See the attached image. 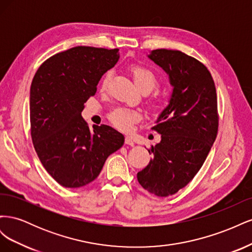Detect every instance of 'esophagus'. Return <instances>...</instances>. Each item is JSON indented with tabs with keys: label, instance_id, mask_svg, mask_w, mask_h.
<instances>
[{
	"label": "esophagus",
	"instance_id": "1",
	"mask_svg": "<svg viewBox=\"0 0 252 252\" xmlns=\"http://www.w3.org/2000/svg\"><path fill=\"white\" fill-rule=\"evenodd\" d=\"M125 144L129 145V146H134V142H133L131 136H129V135L126 136V138H125Z\"/></svg>",
	"mask_w": 252,
	"mask_h": 252
}]
</instances>
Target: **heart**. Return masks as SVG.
Instances as JSON below:
<instances>
[{
	"label": "heart",
	"instance_id": "obj_1",
	"mask_svg": "<svg viewBox=\"0 0 252 252\" xmlns=\"http://www.w3.org/2000/svg\"><path fill=\"white\" fill-rule=\"evenodd\" d=\"M130 72L135 85L138 86L140 90L146 89L150 91L156 86L157 77L154 73V71L149 69V68L142 65H133L130 67ZM109 78H110V72H106L100 83L101 91H104L106 90V88H107ZM158 98H155V100H151L150 104L152 106H155L158 104ZM140 118H141V113L139 111L129 109V108H124V107L114 109L109 114V120L111 123L117 128L121 129V130H125V131L130 130L133 124L136 121H139Z\"/></svg>",
	"mask_w": 252,
	"mask_h": 252
}]
</instances>
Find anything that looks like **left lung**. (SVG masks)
I'll use <instances>...</instances> for the list:
<instances>
[{
    "instance_id": "1",
    "label": "left lung",
    "mask_w": 252,
    "mask_h": 252,
    "mask_svg": "<svg viewBox=\"0 0 252 252\" xmlns=\"http://www.w3.org/2000/svg\"><path fill=\"white\" fill-rule=\"evenodd\" d=\"M147 57L168 74L173 89L152 127L161 142L148 149L154 158L136 177L148 192L168 196L194 178L216 141L217 91L206 66L184 52L156 49Z\"/></svg>"
}]
</instances>
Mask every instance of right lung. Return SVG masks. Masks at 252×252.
<instances>
[{"label":"right lung","mask_w":252,"mask_h":252,"mask_svg":"<svg viewBox=\"0 0 252 252\" xmlns=\"http://www.w3.org/2000/svg\"><path fill=\"white\" fill-rule=\"evenodd\" d=\"M119 49L77 46L50 57L30 87V130L44 168L60 185L79 188L94 181L124 135L107 125L90 131L81 116L102 75L118 63Z\"/></svg>","instance_id":"add662e5"}]
</instances>
